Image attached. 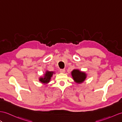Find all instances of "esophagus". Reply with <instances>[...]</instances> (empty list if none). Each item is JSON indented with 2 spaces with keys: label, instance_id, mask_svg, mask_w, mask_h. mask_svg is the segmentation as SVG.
<instances>
[{
  "label": "esophagus",
  "instance_id": "esophagus-1",
  "mask_svg": "<svg viewBox=\"0 0 122 122\" xmlns=\"http://www.w3.org/2000/svg\"><path fill=\"white\" fill-rule=\"evenodd\" d=\"M59 71H60V72H61V73H65V70L64 69H61L59 70Z\"/></svg>",
  "mask_w": 122,
  "mask_h": 122
}]
</instances>
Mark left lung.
I'll return each mask as SVG.
<instances>
[{
    "instance_id": "8db88e82",
    "label": "left lung",
    "mask_w": 122,
    "mask_h": 122,
    "mask_svg": "<svg viewBox=\"0 0 122 122\" xmlns=\"http://www.w3.org/2000/svg\"><path fill=\"white\" fill-rule=\"evenodd\" d=\"M71 75H72L73 80L78 83H82L84 81L86 76V74L84 72H81V71H80L79 70L76 69L73 70L72 71Z\"/></svg>"
}]
</instances>
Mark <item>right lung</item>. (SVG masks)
Returning <instances> with one entry per match:
<instances>
[{"mask_svg": "<svg viewBox=\"0 0 122 122\" xmlns=\"http://www.w3.org/2000/svg\"><path fill=\"white\" fill-rule=\"evenodd\" d=\"M53 74V72L47 71L45 75H44V78H40V79H39L40 81L43 83H47L49 82Z\"/></svg>", "mask_w": 122, "mask_h": 122, "instance_id": "1", "label": "right lung"}]
</instances>
